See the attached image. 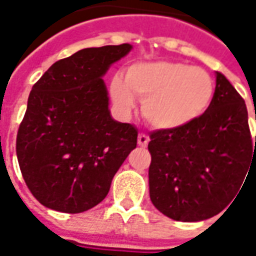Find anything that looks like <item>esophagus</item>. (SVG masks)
<instances>
[{
  "instance_id": "34e87169",
  "label": "esophagus",
  "mask_w": 256,
  "mask_h": 256,
  "mask_svg": "<svg viewBox=\"0 0 256 256\" xmlns=\"http://www.w3.org/2000/svg\"><path fill=\"white\" fill-rule=\"evenodd\" d=\"M148 142H150V137H148V136H146L145 133H140L138 134V145L140 146L145 148V146L148 145Z\"/></svg>"
}]
</instances>
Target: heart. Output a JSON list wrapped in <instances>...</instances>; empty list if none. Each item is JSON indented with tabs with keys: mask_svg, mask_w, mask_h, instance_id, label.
<instances>
[{
	"mask_svg": "<svg viewBox=\"0 0 256 256\" xmlns=\"http://www.w3.org/2000/svg\"><path fill=\"white\" fill-rule=\"evenodd\" d=\"M114 102L130 112L134 97L142 101V115L154 128L163 130L186 126L208 108L214 84L204 70L174 62L134 63L111 82Z\"/></svg>",
	"mask_w": 256,
	"mask_h": 256,
	"instance_id": "heart-1",
	"label": "heart"
}]
</instances>
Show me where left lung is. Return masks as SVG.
Wrapping results in <instances>:
<instances>
[{
  "instance_id": "8db88e82",
  "label": "left lung",
  "mask_w": 256,
  "mask_h": 256,
  "mask_svg": "<svg viewBox=\"0 0 256 256\" xmlns=\"http://www.w3.org/2000/svg\"><path fill=\"white\" fill-rule=\"evenodd\" d=\"M150 138V200L181 222L207 220L226 208L256 158L246 102L220 72L202 116L182 128L155 130Z\"/></svg>"
}]
</instances>
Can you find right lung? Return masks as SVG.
<instances>
[{"instance_id": "obj_1", "label": "right lung", "mask_w": 256, "mask_h": 256, "mask_svg": "<svg viewBox=\"0 0 256 256\" xmlns=\"http://www.w3.org/2000/svg\"><path fill=\"white\" fill-rule=\"evenodd\" d=\"M132 45L86 48L38 79L16 137L20 172L48 208L78 214L102 202L137 146L138 132L114 120L102 75Z\"/></svg>"}]
</instances>
